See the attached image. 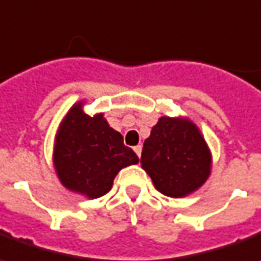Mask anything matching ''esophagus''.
I'll return each mask as SVG.
<instances>
[{
	"instance_id": "34e87169",
	"label": "esophagus",
	"mask_w": 261,
	"mask_h": 261,
	"mask_svg": "<svg viewBox=\"0 0 261 261\" xmlns=\"http://www.w3.org/2000/svg\"><path fill=\"white\" fill-rule=\"evenodd\" d=\"M141 150H143V147H141V145H140V144L134 147V151H136V154H137L138 157L141 155Z\"/></svg>"
}]
</instances>
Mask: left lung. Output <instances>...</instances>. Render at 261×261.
Listing matches in <instances>:
<instances>
[{
    "label": "left lung",
    "mask_w": 261,
    "mask_h": 261,
    "mask_svg": "<svg viewBox=\"0 0 261 261\" xmlns=\"http://www.w3.org/2000/svg\"><path fill=\"white\" fill-rule=\"evenodd\" d=\"M141 167L164 196L186 197L208 178L212 154L193 121L161 117L144 141Z\"/></svg>",
    "instance_id": "8db88e82"
}]
</instances>
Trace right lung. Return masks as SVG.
<instances>
[{"label": "right lung", "mask_w": 261, "mask_h": 261, "mask_svg": "<svg viewBox=\"0 0 261 261\" xmlns=\"http://www.w3.org/2000/svg\"><path fill=\"white\" fill-rule=\"evenodd\" d=\"M83 102L70 108L60 124L54 145V167L68 190L97 198L111 190L121 168L137 164V154L102 114L90 117Z\"/></svg>", "instance_id": "add662e5"}]
</instances>
